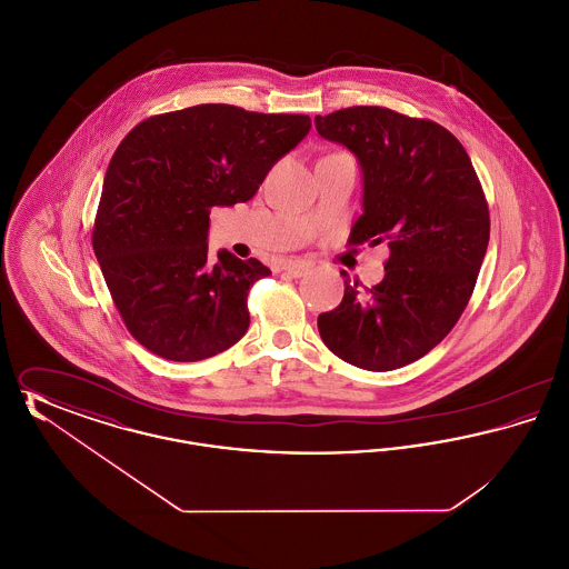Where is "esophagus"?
Masks as SVG:
<instances>
[{
	"label": "esophagus",
	"mask_w": 569,
	"mask_h": 569,
	"mask_svg": "<svg viewBox=\"0 0 569 569\" xmlns=\"http://www.w3.org/2000/svg\"><path fill=\"white\" fill-rule=\"evenodd\" d=\"M311 262H307V260H288V262H283V271L288 272V274H292V277H302V274H307V272L311 271Z\"/></svg>",
	"instance_id": "esophagus-1"
}]
</instances>
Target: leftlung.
<instances>
[{
  "mask_svg": "<svg viewBox=\"0 0 569 569\" xmlns=\"http://www.w3.org/2000/svg\"><path fill=\"white\" fill-rule=\"evenodd\" d=\"M316 130L362 170L350 244L390 249L378 286L346 281L341 305L318 318L320 337L353 367H406L441 343L471 298L490 237L485 191L459 140L429 119L352 107L318 114Z\"/></svg>",
  "mask_w": 569,
  "mask_h": 569,
  "instance_id": "8db88e82",
  "label": "left lung"
}]
</instances>
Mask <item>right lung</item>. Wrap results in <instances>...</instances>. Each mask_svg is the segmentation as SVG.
Instances as JSON below:
<instances>
[{"label":"right lung","mask_w":569,"mask_h":569,"mask_svg":"<svg viewBox=\"0 0 569 569\" xmlns=\"http://www.w3.org/2000/svg\"><path fill=\"white\" fill-rule=\"evenodd\" d=\"M307 114L198 104L140 121L109 163L91 243L130 335L149 352L196 362L249 326V288L271 271L209 256L213 207L247 202L309 134Z\"/></svg>","instance_id":"obj_1"}]
</instances>
